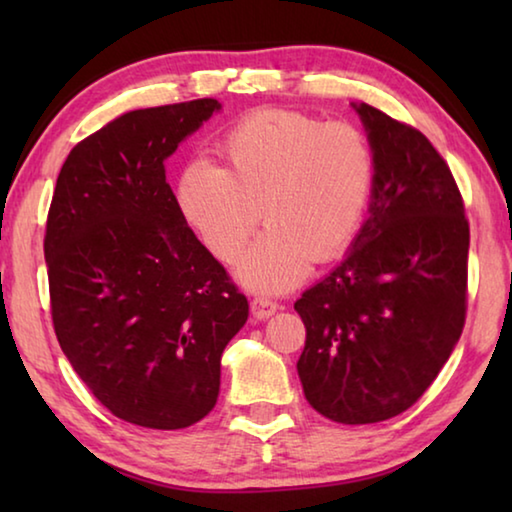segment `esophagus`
I'll return each instance as SVG.
<instances>
[{"label": "esophagus", "mask_w": 512, "mask_h": 512, "mask_svg": "<svg viewBox=\"0 0 512 512\" xmlns=\"http://www.w3.org/2000/svg\"><path fill=\"white\" fill-rule=\"evenodd\" d=\"M277 307H280V305H277V302H273V300H268V298H255L253 302H250V311H253V318H257V320H264L268 316H273Z\"/></svg>", "instance_id": "34e87169"}]
</instances>
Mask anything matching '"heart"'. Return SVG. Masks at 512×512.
Instances as JSON below:
<instances>
[{"instance_id": "heart-1", "label": "heart", "mask_w": 512, "mask_h": 512, "mask_svg": "<svg viewBox=\"0 0 512 512\" xmlns=\"http://www.w3.org/2000/svg\"><path fill=\"white\" fill-rule=\"evenodd\" d=\"M225 167L198 160L180 173L176 205L203 246L223 264L244 253L239 280L264 293L287 291L311 262L341 255L366 219L375 151L350 121L293 110H257L221 137Z\"/></svg>"}]
</instances>
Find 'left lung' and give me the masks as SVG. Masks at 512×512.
<instances>
[{
	"mask_svg": "<svg viewBox=\"0 0 512 512\" xmlns=\"http://www.w3.org/2000/svg\"><path fill=\"white\" fill-rule=\"evenodd\" d=\"M352 106L375 151L370 214L343 262L293 307L307 329V402L334 422L370 424L418 402L461 339L470 225L427 137Z\"/></svg>",
	"mask_w": 512,
	"mask_h": 512,
	"instance_id": "obj_1",
	"label": "left lung"
}]
</instances>
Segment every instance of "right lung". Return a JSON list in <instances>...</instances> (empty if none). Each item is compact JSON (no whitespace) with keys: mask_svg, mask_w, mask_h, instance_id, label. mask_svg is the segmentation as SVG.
Masks as SVG:
<instances>
[{"mask_svg":"<svg viewBox=\"0 0 512 512\" xmlns=\"http://www.w3.org/2000/svg\"><path fill=\"white\" fill-rule=\"evenodd\" d=\"M216 99L133 110L69 151L45 235L60 348L117 418L185 429L214 409L248 300L178 212L164 160Z\"/></svg>","mask_w":512,"mask_h":512,"instance_id":"add662e5","label":"right lung"}]
</instances>
